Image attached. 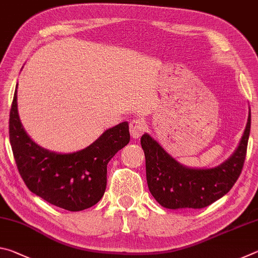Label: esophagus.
<instances>
[{"label":"esophagus","instance_id":"34e87169","mask_svg":"<svg viewBox=\"0 0 258 258\" xmlns=\"http://www.w3.org/2000/svg\"><path fill=\"white\" fill-rule=\"evenodd\" d=\"M146 123L142 119H133L130 121V132L133 139H138L146 132Z\"/></svg>","mask_w":258,"mask_h":258}]
</instances>
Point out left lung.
Returning <instances> with one entry per match:
<instances>
[{
    "label": "left lung",
    "mask_w": 258,
    "mask_h": 258,
    "mask_svg": "<svg viewBox=\"0 0 258 258\" xmlns=\"http://www.w3.org/2000/svg\"><path fill=\"white\" fill-rule=\"evenodd\" d=\"M250 133V112L238 149L214 168H189L172 158L150 135L143 134L148 187L161 206L169 209L204 208L228 194L241 174Z\"/></svg>",
    "instance_id": "1"
}]
</instances>
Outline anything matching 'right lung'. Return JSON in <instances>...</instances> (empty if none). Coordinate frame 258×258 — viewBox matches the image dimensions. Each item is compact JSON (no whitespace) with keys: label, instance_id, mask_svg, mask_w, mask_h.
Returning <instances> with one entry per match:
<instances>
[{"label":"right lung","instance_id":"1","mask_svg":"<svg viewBox=\"0 0 258 258\" xmlns=\"http://www.w3.org/2000/svg\"><path fill=\"white\" fill-rule=\"evenodd\" d=\"M9 137L19 174L28 189L45 202L71 212L92 207L107 186V165L130 142L128 124L109 128L85 149L55 154L32 141L20 123L14 95Z\"/></svg>","mask_w":258,"mask_h":258}]
</instances>
